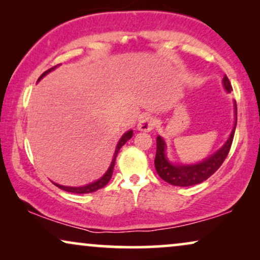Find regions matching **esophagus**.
Segmentation results:
<instances>
[{"label": "esophagus", "instance_id": "esophagus-1", "mask_svg": "<svg viewBox=\"0 0 260 260\" xmlns=\"http://www.w3.org/2000/svg\"><path fill=\"white\" fill-rule=\"evenodd\" d=\"M156 124V119L154 118L152 116H144L142 117V119L140 120V123H138V130L140 131H144V133H149V131H151L154 129Z\"/></svg>", "mask_w": 260, "mask_h": 260}]
</instances>
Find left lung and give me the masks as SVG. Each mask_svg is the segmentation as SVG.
Returning a JSON list of instances; mask_svg holds the SVG:
<instances>
[{
	"instance_id": "obj_1",
	"label": "left lung",
	"mask_w": 260,
	"mask_h": 260,
	"mask_svg": "<svg viewBox=\"0 0 260 260\" xmlns=\"http://www.w3.org/2000/svg\"><path fill=\"white\" fill-rule=\"evenodd\" d=\"M223 86H225L227 92H231L233 90L231 81L225 74L222 79ZM236 105V112H237V103H234ZM237 122L234 124V127L231 133L229 140L223 147L215 152L214 155L209 156L208 158H206L204 162L198 163V165H191V166H175L172 165L166 157V143L161 137H157L156 140V156H155V168L157 172L158 176L162 180H165L166 182H168L173 186H179V187H188V186H194V184L204 182L205 180H207L209 176H212L216 170L220 168V166L222 165L225 161L227 155L232 147V142L234 137V131H236Z\"/></svg>"
}]
</instances>
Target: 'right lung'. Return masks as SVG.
<instances>
[{"instance_id": "right-lung-1", "label": "right lung", "mask_w": 260, "mask_h": 260, "mask_svg": "<svg viewBox=\"0 0 260 260\" xmlns=\"http://www.w3.org/2000/svg\"><path fill=\"white\" fill-rule=\"evenodd\" d=\"M56 66H53L51 67V69L46 71V72H44L40 76V78H39V80L41 79L42 77H45L46 74H47L48 72H51L52 70H54ZM133 137V131H127V133H125L122 136V138H120V141L118 142V144H117V148H116V151H115V155H113V158H112V162H111V166H110V168L108 169V172H106L104 174V176L101 177L98 181H95V182H92L90 184H87V186H84V187H65V186H60V184H56L54 183L56 187H59L60 189L62 190H66V191H70V193H76V194H87V193H93V191L101 189V188L105 187L106 184L109 183L110 179H111L112 176V173H113V168H115V161H116V157H117V154H118L119 149L123 147L124 144L126 143L127 141L130 140V138Z\"/></svg>"}]
</instances>
